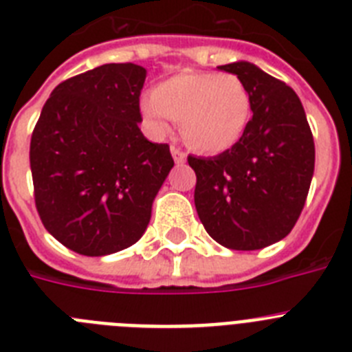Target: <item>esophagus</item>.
I'll return each mask as SVG.
<instances>
[{
  "instance_id": "esophagus-1",
  "label": "esophagus",
  "mask_w": 352,
  "mask_h": 352,
  "mask_svg": "<svg viewBox=\"0 0 352 352\" xmlns=\"http://www.w3.org/2000/svg\"><path fill=\"white\" fill-rule=\"evenodd\" d=\"M170 155H173L174 162H176L178 166H179V164H185L186 155H185V151H182L179 148H176V146H170Z\"/></svg>"
}]
</instances>
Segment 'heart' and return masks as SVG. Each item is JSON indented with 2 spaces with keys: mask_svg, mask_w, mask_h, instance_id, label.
Returning a JSON list of instances; mask_svg holds the SVG:
<instances>
[{
  "mask_svg": "<svg viewBox=\"0 0 352 352\" xmlns=\"http://www.w3.org/2000/svg\"><path fill=\"white\" fill-rule=\"evenodd\" d=\"M141 113L160 138L173 130L174 121H182L183 139L197 151L214 155L241 141L250 123L252 100L234 74L182 70L142 96Z\"/></svg>",
  "mask_w": 352,
  "mask_h": 352,
  "instance_id": "b5f03b06",
  "label": "heart"
}]
</instances>
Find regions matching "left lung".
<instances>
[{"label": "left lung", "mask_w": 352, "mask_h": 352, "mask_svg": "<svg viewBox=\"0 0 352 352\" xmlns=\"http://www.w3.org/2000/svg\"><path fill=\"white\" fill-rule=\"evenodd\" d=\"M220 70L243 80L252 120L234 148L201 158L194 201L208 234L231 250H259L291 232L309 195L316 148L294 89L248 61Z\"/></svg>", "instance_id": "left-lung-1"}]
</instances>
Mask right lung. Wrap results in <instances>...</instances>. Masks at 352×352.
Listing matches in <instances>:
<instances>
[{
  "label": "right lung",
  "instance_id": "1",
  "mask_svg": "<svg viewBox=\"0 0 352 352\" xmlns=\"http://www.w3.org/2000/svg\"><path fill=\"white\" fill-rule=\"evenodd\" d=\"M146 70L109 63L52 89L30 146L43 227L80 256L100 257L144 234L155 195L173 169L169 144L142 135Z\"/></svg>",
  "mask_w": 352,
  "mask_h": 352
}]
</instances>
